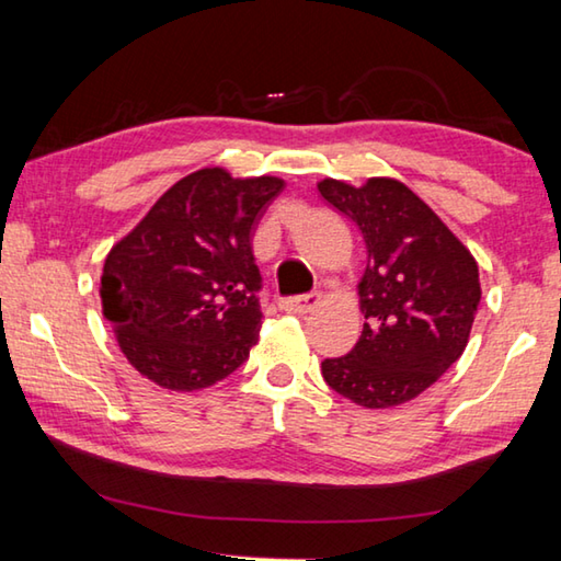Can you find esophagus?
I'll list each match as a JSON object with an SVG mask.
<instances>
[{
    "label": "esophagus",
    "mask_w": 561,
    "mask_h": 561,
    "mask_svg": "<svg viewBox=\"0 0 561 561\" xmlns=\"http://www.w3.org/2000/svg\"><path fill=\"white\" fill-rule=\"evenodd\" d=\"M319 301H321V294L319 291H309V294H301V297L282 299L279 301V309L289 311V314H307V311L319 307Z\"/></svg>",
    "instance_id": "1"
}]
</instances>
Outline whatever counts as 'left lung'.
I'll return each mask as SVG.
<instances>
[{
  "mask_svg": "<svg viewBox=\"0 0 561 561\" xmlns=\"http://www.w3.org/2000/svg\"><path fill=\"white\" fill-rule=\"evenodd\" d=\"M319 193L364 234V331L346 356L321 360L331 391L364 408L405 403L462 356L480 304L478 262L413 190L321 180Z\"/></svg>",
  "mask_w": 561,
  "mask_h": 561,
  "instance_id": "obj_1",
  "label": "left lung"
}]
</instances>
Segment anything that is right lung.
<instances>
[{"instance_id": "obj_1", "label": "right lung", "mask_w": 561, "mask_h": 561, "mask_svg": "<svg viewBox=\"0 0 561 561\" xmlns=\"http://www.w3.org/2000/svg\"><path fill=\"white\" fill-rule=\"evenodd\" d=\"M279 178L190 173L150 207L103 264V317L130 366L170 391H197L257 344L262 274L252 234Z\"/></svg>"}]
</instances>
